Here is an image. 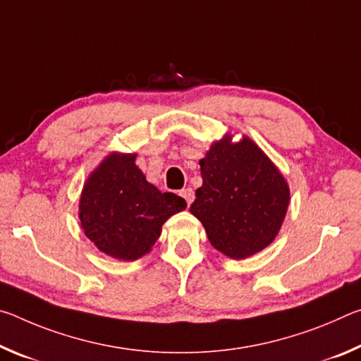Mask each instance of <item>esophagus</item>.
Wrapping results in <instances>:
<instances>
[{
    "label": "esophagus",
    "mask_w": 361,
    "mask_h": 361,
    "mask_svg": "<svg viewBox=\"0 0 361 361\" xmlns=\"http://www.w3.org/2000/svg\"><path fill=\"white\" fill-rule=\"evenodd\" d=\"M180 195L183 199L186 200V204L188 205H191L192 204V200H194V191L191 188H186V189H183V191L180 192Z\"/></svg>",
    "instance_id": "esophagus-1"
}]
</instances>
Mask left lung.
Wrapping results in <instances>:
<instances>
[{"label": "left lung", "mask_w": 361, "mask_h": 361, "mask_svg": "<svg viewBox=\"0 0 361 361\" xmlns=\"http://www.w3.org/2000/svg\"><path fill=\"white\" fill-rule=\"evenodd\" d=\"M202 186L189 212L213 248L232 259L259 253L276 239L290 204V186L252 138L231 133L213 142L199 161Z\"/></svg>", "instance_id": "obj_1"}]
</instances>
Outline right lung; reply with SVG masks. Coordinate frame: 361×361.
Instances as JSON below:
<instances>
[{"label":"right lung","mask_w":361,"mask_h":361,"mask_svg":"<svg viewBox=\"0 0 361 361\" xmlns=\"http://www.w3.org/2000/svg\"><path fill=\"white\" fill-rule=\"evenodd\" d=\"M135 159V152H109L89 173L79 197L85 237L119 261H135L149 253L162 224L186 209L185 199L161 192L146 180Z\"/></svg>","instance_id":"right-lung-1"}]
</instances>
